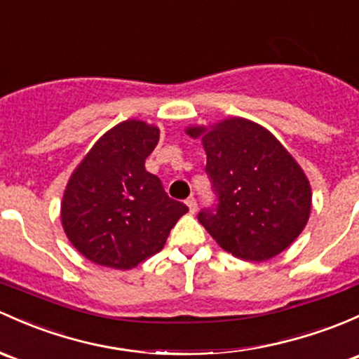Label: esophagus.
<instances>
[{
  "instance_id": "34e87169",
  "label": "esophagus",
  "mask_w": 359,
  "mask_h": 359,
  "mask_svg": "<svg viewBox=\"0 0 359 359\" xmlns=\"http://www.w3.org/2000/svg\"><path fill=\"white\" fill-rule=\"evenodd\" d=\"M187 208H189V213H196V210H198V203H196L194 198H189L186 201Z\"/></svg>"
}]
</instances>
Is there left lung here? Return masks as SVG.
I'll return each instance as SVG.
<instances>
[{
	"label": "left lung",
	"mask_w": 359,
	"mask_h": 359,
	"mask_svg": "<svg viewBox=\"0 0 359 359\" xmlns=\"http://www.w3.org/2000/svg\"><path fill=\"white\" fill-rule=\"evenodd\" d=\"M201 137L206 173L218 203L198 220L225 251L265 262L287 249L306 227L311 187L303 168L271 132L251 120L187 127Z\"/></svg>",
	"instance_id": "8db88e82"
}]
</instances>
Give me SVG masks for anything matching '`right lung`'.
I'll list each match as a JSON object with an SVG mask.
<instances>
[{"label": "right lung", "instance_id": "1", "mask_svg": "<svg viewBox=\"0 0 359 359\" xmlns=\"http://www.w3.org/2000/svg\"><path fill=\"white\" fill-rule=\"evenodd\" d=\"M160 129L126 120L84 156L70 175L62 201V225L72 246L89 262L130 270L163 249L184 203L170 199L144 161Z\"/></svg>", "mask_w": 359, "mask_h": 359}]
</instances>
